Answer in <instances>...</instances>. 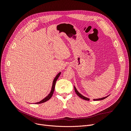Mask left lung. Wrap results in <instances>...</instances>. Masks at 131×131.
I'll return each instance as SVG.
<instances>
[{"label": "left lung", "mask_w": 131, "mask_h": 131, "mask_svg": "<svg viewBox=\"0 0 131 131\" xmlns=\"http://www.w3.org/2000/svg\"><path fill=\"white\" fill-rule=\"evenodd\" d=\"M74 89H75V93H76L77 94V95H78V96L79 97H80L81 98L83 99V100H86V101H89V100H90V99H89V98H86V97H84V96H82V95L78 92V91H77V90L76 89V88H75V87H74ZM106 97H104V98H100V99H96V100H93V101H100V100H104V99L106 98Z\"/></svg>", "instance_id": "obj_1"}]
</instances>
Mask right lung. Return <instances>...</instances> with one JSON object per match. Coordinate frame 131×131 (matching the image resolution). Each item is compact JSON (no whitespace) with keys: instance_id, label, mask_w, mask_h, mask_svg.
I'll return each mask as SVG.
<instances>
[{"instance_id":"1","label":"right lung","mask_w":131,"mask_h":131,"mask_svg":"<svg viewBox=\"0 0 131 131\" xmlns=\"http://www.w3.org/2000/svg\"><path fill=\"white\" fill-rule=\"evenodd\" d=\"M61 74V73H59L57 74V76L56 77V78H54V79L53 80V85H52V89H51V92L50 93V94L47 96L46 98H45L43 100H42V101H41L40 102H38V103H36V104H40V103H44L47 101H49L50 99L52 97V95H53V92H54V87H55V84H56V81L57 80V79L58 78V77H59V75H60Z\"/></svg>"}]
</instances>
